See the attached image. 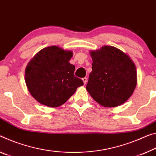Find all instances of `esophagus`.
I'll use <instances>...</instances> for the list:
<instances>
[{
    "mask_svg": "<svg viewBox=\"0 0 156 156\" xmlns=\"http://www.w3.org/2000/svg\"><path fill=\"white\" fill-rule=\"evenodd\" d=\"M82 80H83V81L84 84H85H85L87 83V78H83L82 79Z\"/></svg>",
    "mask_w": 156,
    "mask_h": 156,
    "instance_id": "esophagus-1",
    "label": "esophagus"
}]
</instances>
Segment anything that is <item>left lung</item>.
Masks as SVG:
<instances>
[{
  "instance_id": "obj_1",
  "label": "left lung",
  "mask_w": 156,
  "mask_h": 156,
  "mask_svg": "<svg viewBox=\"0 0 156 156\" xmlns=\"http://www.w3.org/2000/svg\"><path fill=\"white\" fill-rule=\"evenodd\" d=\"M92 71L86 90L103 107H117L129 98L137 85L136 67L129 56L114 46L90 51Z\"/></svg>"
}]
</instances>
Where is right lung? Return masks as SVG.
<instances>
[{
  "label": "right lung",
  "mask_w": 156,
  "mask_h": 156,
  "mask_svg": "<svg viewBox=\"0 0 156 156\" xmlns=\"http://www.w3.org/2000/svg\"><path fill=\"white\" fill-rule=\"evenodd\" d=\"M73 53L56 46L39 51L29 62L26 83L34 98L41 104L56 108L64 104L83 81L74 76L75 66L69 63Z\"/></svg>",
  "instance_id": "add662e5"
}]
</instances>
